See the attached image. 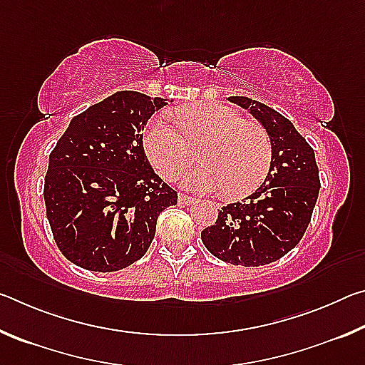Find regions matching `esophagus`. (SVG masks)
Returning a JSON list of instances; mask_svg holds the SVG:
<instances>
[{"mask_svg": "<svg viewBox=\"0 0 365 365\" xmlns=\"http://www.w3.org/2000/svg\"><path fill=\"white\" fill-rule=\"evenodd\" d=\"M178 202L180 205H193V202H196V197L193 196H187V195H178Z\"/></svg>", "mask_w": 365, "mask_h": 365, "instance_id": "34e87169", "label": "esophagus"}]
</instances>
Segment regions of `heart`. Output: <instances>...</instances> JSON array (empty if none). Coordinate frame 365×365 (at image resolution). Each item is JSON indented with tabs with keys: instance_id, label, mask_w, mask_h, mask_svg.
Here are the masks:
<instances>
[{
	"instance_id": "heart-1",
	"label": "heart",
	"mask_w": 365,
	"mask_h": 365,
	"mask_svg": "<svg viewBox=\"0 0 365 365\" xmlns=\"http://www.w3.org/2000/svg\"><path fill=\"white\" fill-rule=\"evenodd\" d=\"M178 128L165 114L146 123L143 150L154 169L175 178L197 156L201 165L183 175L185 188L212 191L222 188L228 197H243L267 178L272 165V143L265 128L246 122L237 110L214 103H197L175 114Z\"/></svg>"
}]
</instances>
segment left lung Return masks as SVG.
<instances>
[{
  "label": "left lung",
  "instance_id": "left-lung-1",
  "mask_svg": "<svg viewBox=\"0 0 365 365\" xmlns=\"http://www.w3.org/2000/svg\"><path fill=\"white\" fill-rule=\"evenodd\" d=\"M228 100L262 123L272 143V165L248 201L222 207L201 240L220 261L257 267L279 261L301 242L317 202L319 168L311 145L287 117L251 98Z\"/></svg>",
  "mask_w": 365,
  "mask_h": 365
}]
</instances>
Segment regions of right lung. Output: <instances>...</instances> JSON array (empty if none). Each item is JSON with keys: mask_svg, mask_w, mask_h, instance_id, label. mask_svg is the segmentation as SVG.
I'll use <instances>...</instances> for the list:
<instances>
[{"mask_svg": "<svg viewBox=\"0 0 365 365\" xmlns=\"http://www.w3.org/2000/svg\"><path fill=\"white\" fill-rule=\"evenodd\" d=\"M168 100L117 91L71 120L49 154L46 217L59 251L78 267L115 272L150 248L177 191L148 163L143 128Z\"/></svg>", "mask_w": 365, "mask_h": 365, "instance_id": "obj_1", "label": "right lung"}]
</instances>
